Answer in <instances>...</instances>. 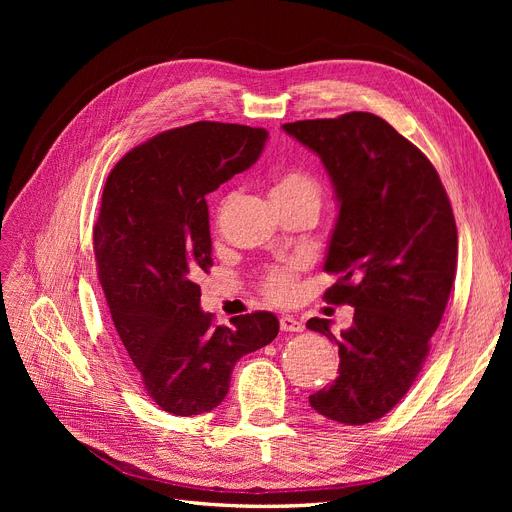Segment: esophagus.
<instances>
[{
	"label": "esophagus",
	"instance_id": "esophagus-1",
	"mask_svg": "<svg viewBox=\"0 0 512 512\" xmlns=\"http://www.w3.org/2000/svg\"><path fill=\"white\" fill-rule=\"evenodd\" d=\"M280 329L284 333H299V331H303V322L299 318H294V316H282L280 318Z\"/></svg>",
	"mask_w": 512,
	"mask_h": 512
}]
</instances>
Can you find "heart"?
Here are the masks:
<instances>
[{
    "label": "heart",
    "instance_id": "b5f03b06",
    "mask_svg": "<svg viewBox=\"0 0 512 512\" xmlns=\"http://www.w3.org/2000/svg\"><path fill=\"white\" fill-rule=\"evenodd\" d=\"M271 198L275 205L292 203V200H314V203H320V183L314 175H309L303 168H284L271 179ZM297 280V262L271 267L262 275V292H265L267 299H271L273 303H290L297 297Z\"/></svg>",
    "mask_w": 512,
    "mask_h": 512
}]
</instances>
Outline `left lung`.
<instances>
[{
  "instance_id": "left-lung-1",
  "label": "left lung",
  "mask_w": 512,
  "mask_h": 512,
  "mask_svg": "<svg viewBox=\"0 0 512 512\" xmlns=\"http://www.w3.org/2000/svg\"><path fill=\"white\" fill-rule=\"evenodd\" d=\"M312 149L339 203L324 269L339 280L324 292L352 305V327L307 329L339 346L337 378L309 395L312 408L344 425L378 421L404 397L429 354L457 271V226L438 170L384 119L346 113L282 126Z\"/></svg>"
}]
</instances>
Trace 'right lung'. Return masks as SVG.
I'll list each match as a JSON object with an SVG mask.
<instances>
[{"instance_id":"1","label":"right lung","mask_w":512,"mask_h":512,"mask_svg":"<svg viewBox=\"0 0 512 512\" xmlns=\"http://www.w3.org/2000/svg\"><path fill=\"white\" fill-rule=\"evenodd\" d=\"M267 136L265 128L196 121L128 151L104 183L98 277L121 342L164 412L220 406L235 363L280 331L271 312L215 327L196 284L213 267L207 194L250 168Z\"/></svg>"}]
</instances>
